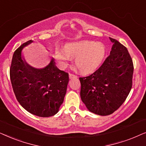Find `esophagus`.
Masks as SVG:
<instances>
[{
	"label": "esophagus",
	"instance_id": "obj_1",
	"mask_svg": "<svg viewBox=\"0 0 146 146\" xmlns=\"http://www.w3.org/2000/svg\"><path fill=\"white\" fill-rule=\"evenodd\" d=\"M69 79H74V78H77V76L76 75H73V74H71V73H69Z\"/></svg>",
	"mask_w": 146,
	"mask_h": 146
}]
</instances>
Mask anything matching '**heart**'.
<instances>
[{"instance_id":"obj_1","label":"heart","mask_w":146,"mask_h":146,"mask_svg":"<svg viewBox=\"0 0 146 146\" xmlns=\"http://www.w3.org/2000/svg\"><path fill=\"white\" fill-rule=\"evenodd\" d=\"M106 47L102 42L93 40H80L66 44L65 50L57 48L55 58L60 66L64 67L70 60L75 58V64L81 73L87 74L95 71L104 61Z\"/></svg>"}]
</instances>
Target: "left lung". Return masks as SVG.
<instances>
[{"label":"left lung","instance_id":"left-lung-1","mask_svg":"<svg viewBox=\"0 0 146 146\" xmlns=\"http://www.w3.org/2000/svg\"><path fill=\"white\" fill-rule=\"evenodd\" d=\"M110 55L89 76L80 77V96L89 111L110 115L123 104L132 86L133 65L125 46L110 38Z\"/></svg>","mask_w":146,"mask_h":146}]
</instances>
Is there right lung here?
Listing matches in <instances>:
<instances>
[{
  "label": "right lung",
  "instance_id": "obj_1",
  "mask_svg": "<svg viewBox=\"0 0 146 146\" xmlns=\"http://www.w3.org/2000/svg\"><path fill=\"white\" fill-rule=\"evenodd\" d=\"M33 42H25L15 51L10 77L21 106L35 115L48 117L55 115L63 104L69 74L58 69L53 58L46 67L40 69L27 63L22 50Z\"/></svg>",
  "mask_w": 146,
  "mask_h": 146
}]
</instances>
